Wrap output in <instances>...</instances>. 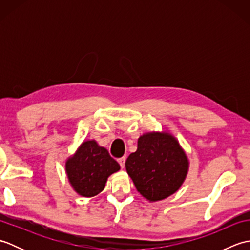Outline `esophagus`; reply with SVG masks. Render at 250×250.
Segmentation results:
<instances>
[{"label": "esophagus", "mask_w": 250, "mask_h": 250, "mask_svg": "<svg viewBox=\"0 0 250 250\" xmlns=\"http://www.w3.org/2000/svg\"><path fill=\"white\" fill-rule=\"evenodd\" d=\"M118 162H119V164H120V167H121V168H124V167H125V157H122V158L118 159Z\"/></svg>", "instance_id": "obj_1"}]
</instances>
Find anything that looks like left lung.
Masks as SVG:
<instances>
[{
    "mask_svg": "<svg viewBox=\"0 0 250 250\" xmlns=\"http://www.w3.org/2000/svg\"><path fill=\"white\" fill-rule=\"evenodd\" d=\"M189 159L168 131H151L137 140V149L125 169L137 191L149 202L168 198L179 190L189 171Z\"/></svg>",
    "mask_w": 250,
    "mask_h": 250,
    "instance_id": "8db88e82",
    "label": "left lung"
}]
</instances>
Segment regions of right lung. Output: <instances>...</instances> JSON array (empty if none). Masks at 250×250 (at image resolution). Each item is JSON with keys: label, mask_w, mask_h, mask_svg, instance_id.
<instances>
[{"label": "right lung", "mask_w": 250, "mask_h": 250, "mask_svg": "<svg viewBox=\"0 0 250 250\" xmlns=\"http://www.w3.org/2000/svg\"><path fill=\"white\" fill-rule=\"evenodd\" d=\"M120 166L97 141H83L65 161V173L73 190L83 198L102 192L107 178L118 172Z\"/></svg>", "instance_id": "add662e5"}]
</instances>
